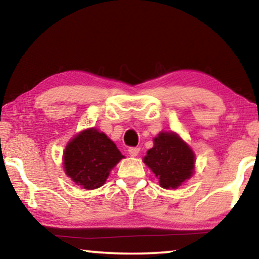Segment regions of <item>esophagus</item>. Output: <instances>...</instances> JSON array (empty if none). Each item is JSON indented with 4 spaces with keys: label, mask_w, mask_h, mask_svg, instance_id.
Returning a JSON list of instances; mask_svg holds the SVG:
<instances>
[{
    "label": "esophagus",
    "mask_w": 259,
    "mask_h": 259,
    "mask_svg": "<svg viewBox=\"0 0 259 259\" xmlns=\"http://www.w3.org/2000/svg\"><path fill=\"white\" fill-rule=\"evenodd\" d=\"M139 152H140L139 147H130L128 148V153L131 157H137V155L139 154Z\"/></svg>",
    "instance_id": "1"
}]
</instances>
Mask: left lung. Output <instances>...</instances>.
Returning <instances> with one entry per match:
<instances>
[{"instance_id": "8db88e82", "label": "left lung", "mask_w": 259, "mask_h": 259, "mask_svg": "<svg viewBox=\"0 0 259 259\" xmlns=\"http://www.w3.org/2000/svg\"><path fill=\"white\" fill-rule=\"evenodd\" d=\"M144 162L150 167L164 189H177L192 176L194 154L175 133H160L154 146L147 151Z\"/></svg>"}]
</instances>
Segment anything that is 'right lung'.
Listing matches in <instances>:
<instances>
[{"label":"right lung","mask_w":259,"mask_h":259,"mask_svg":"<svg viewBox=\"0 0 259 259\" xmlns=\"http://www.w3.org/2000/svg\"><path fill=\"white\" fill-rule=\"evenodd\" d=\"M123 155L105 133L91 128L74 138L63 155L66 175L86 190L102 186Z\"/></svg>","instance_id":"obj_1"}]
</instances>
